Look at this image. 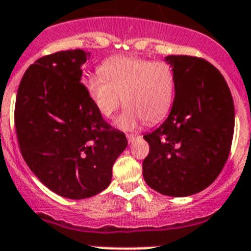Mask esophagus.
<instances>
[{
  "label": "esophagus",
  "mask_w": 251,
  "mask_h": 251,
  "mask_svg": "<svg viewBox=\"0 0 251 251\" xmlns=\"http://www.w3.org/2000/svg\"><path fill=\"white\" fill-rule=\"evenodd\" d=\"M137 138V134H127V139H128V142H133L134 141V139Z\"/></svg>",
  "instance_id": "34e87169"
}]
</instances>
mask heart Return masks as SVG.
Returning <instances> with one entry per match:
<instances>
[{"mask_svg": "<svg viewBox=\"0 0 251 251\" xmlns=\"http://www.w3.org/2000/svg\"><path fill=\"white\" fill-rule=\"evenodd\" d=\"M84 90L101 115L109 118L124 101L115 119L121 129H136L142 122L153 124L168 113L175 98V73L165 61L117 56L100 66V74L85 77Z\"/></svg>", "mask_w": 251, "mask_h": 251, "instance_id": "heart-1", "label": "heart"}]
</instances>
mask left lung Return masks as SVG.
<instances>
[{
    "instance_id": "obj_1",
    "label": "left lung",
    "mask_w": 251,
    "mask_h": 251,
    "mask_svg": "<svg viewBox=\"0 0 251 251\" xmlns=\"http://www.w3.org/2000/svg\"><path fill=\"white\" fill-rule=\"evenodd\" d=\"M176 90L167 119L143 138L150 153L143 177L166 196L183 197L211 185L229 158L235 109L227 83L205 59L170 55Z\"/></svg>"
}]
</instances>
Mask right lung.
I'll list each match as a JSON object with an SVG mask.
<instances>
[{"mask_svg": "<svg viewBox=\"0 0 251 251\" xmlns=\"http://www.w3.org/2000/svg\"><path fill=\"white\" fill-rule=\"evenodd\" d=\"M88 57L89 52L76 49L37 59L22 76L15 105L25 162L46 187L73 200L105 190L115 159L128 145L84 90Z\"/></svg>", "mask_w": 251, "mask_h": 251, "instance_id": "right-lung-1", "label": "right lung"}]
</instances>
